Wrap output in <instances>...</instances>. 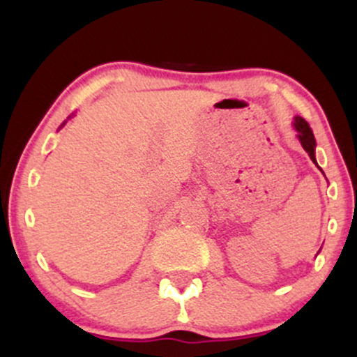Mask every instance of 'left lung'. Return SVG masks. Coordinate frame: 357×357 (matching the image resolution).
<instances>
[{
    "mask_svg": "<svg viewBox=\"0 0 357 357\" xmlns=\"http://www.w3.org/2000/svg\"><path fill=\"white\" fill-rule=\"evenodd\" d=\"M294 126H296V129H297V132H298V139H301V144L304 146V149L307 151V153H309L310 159H312V161H314V165L317 166V161H315V155H314L315 139H314L312 129H310L309 124H307V122L302 117H296V121H294Z\"/></svg>",
    "mask_w": 357,
    "mask_h": 357,
    "instance_id": "8db88e82",
    "label": "left lung"
}]
</instances>
